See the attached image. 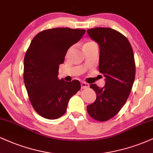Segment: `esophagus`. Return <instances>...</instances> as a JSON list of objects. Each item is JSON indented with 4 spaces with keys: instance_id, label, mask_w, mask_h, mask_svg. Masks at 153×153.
Here are the masks:
<instances>
[{
    "instance_id": "34e87169",
    "label": "esophagus",
    "mask_w": 153,
    "mask_h": 153,
    "mask_svg": "<svg viewBox=\"0 0 153 153\" xmlns=\"http://www.w3.org/2000/svg\"><path fill=\"white\" fill-rule=\"evenodd\" d=\"M81 86H82V88H86L88 87H89V84H87V83L82 82L81 83Z\"/></svg>"
}]
</instances>
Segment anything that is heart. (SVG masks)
I'll return each mask as SVG.
<instances>
[{"instance_id":"1","label":"heart","mask_w":153,"mask_h":153,"mask_svg":"<svg viewBox=\"0 0 153 153\" xmlns=\"http://www.w3.org/2000/svg\"><path fill=\"white\" fill-rule=\"evenodd\" d=\"M91 44H95V43L93 42H88L87 43H86L85 45H91Z\"/></svg>"}]
</instances>
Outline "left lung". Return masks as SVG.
Listing matches in <instances>:
<instances>
[{"mask_svg":"<svg viewBox=\"0 0 153 153\" xmlns=\"http://www.w3.org/2000/svg\"><path fill=\"white\" fill-rule=\"evenodd\" d=\"M87 33L99 46V69L105 77V86L90 85L97 99L87 105L90 116L105 121L116 116L131 93L135 76L134 54L128 39L109 27H96Z\"/></svg>","mask_w":153,"mask_h":153,"instance_id":"8db88e82","label":"left lung"}]
</instances>
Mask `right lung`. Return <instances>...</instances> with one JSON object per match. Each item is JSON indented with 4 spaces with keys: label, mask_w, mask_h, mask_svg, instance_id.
<instances>
[{
    "label": "right lung",
    "mask_w": 153,
    "mask_h": 153,
    "mask_svg": "<svg viewBox=\"0 0 153 153\" xmlns=\"http://www.w3.org/2000/svg\"><path fill=\"white\" fill-rule=\"evenodd\" d=\"M85 30L58 27L34 37L24 59V82L33 107L41 116L56 119L65 114L69 99L81 88L79 81L58 79L59 65L68 49L78 42Z\"/></svg>",
    "instance_id": "obj_1"
}]
</instances>
